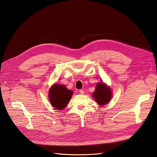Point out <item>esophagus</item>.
<instances>
[{"instance_id": "obj_1", "label": "esophagus", "mask_w": 157, "mask_h": 157, "mask_svg": "<svg viewBox=\"0 0 157 157\" xmlns=\"http://www.w3.org/2000/svg\"><path fill=\"white\" fill-rule=\"evenodd\" d=\"M79 93H80L81 94H84L85 92H84L83 90H79Z\"/></svg>"}]
</instances>
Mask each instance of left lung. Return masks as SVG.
I'll return each instance as SVG.
<instances>
[{
	"label": "left lung",
	"mask_w": 157,
	"mask_h": 157,
	"mask_svg": "<svg viewBox=\"0 0 157 157\" xmlns=\"http://www.w3.org/2000/svg\"><path fill=\"white\" fill-rule=\"evenodd\" d=\"M112 95L111 88L103 82L96 84L95 90L92 94L93 98L100 106L108 103L112 98Z\"/></svg>",
	"instance_id": "8db88e82"
}]
</instances>
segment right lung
<instances>
[{"label": "right lung", "instance_id": "right-lung-1", "mask_svg": "<svg viewBox=\"0 0 157 157\" xmlns=\"http://www.w3.org/2000/svg\"><path fill=\"white\" fill-rule=\"evenodd\" d=\"M73 92L68 90L65 86L53 85L49 90V98L52 106L58 110H63L68 105Z\"/></svg>", "mask_w": 157, "mask_h": 157}]
</instances>
